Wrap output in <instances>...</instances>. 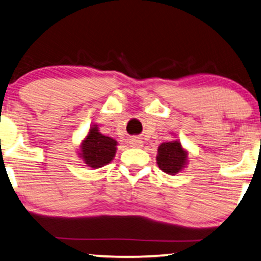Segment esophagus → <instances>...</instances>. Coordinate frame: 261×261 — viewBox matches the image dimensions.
<instances>
[{"label":"esophagus","mask_w":261,"mask_h":261,"mask_svg":"<svg viewBox=\"0 0 261 261\" xmlns=\"http://www.w3.org/2000/svg\"><path fill=\"white\" fill-rule=\"evenodd\" d=\"M130 145L133 146V147L140 148V147H142V145H144V142H142V140H140L139 138H132L130 139Z\"/></svg>","instance_id":"34e87169"}]
</instances>
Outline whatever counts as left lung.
<instances>
[{"mask_svg":"<svg viewBox=\"0 0 261 261\" xmlns=\"http://www.w3.org/2000/svg\"><path fill=\"white\" fill-rule=\"evenodd\" d=\"M187 158V152L183 151L179 142H164L158 148L156 163H158L159 169L164 172L174 174L179 172L181 167H184Z\"/></svg>","mask_w":261,"mask_h":261,"instance_id":"8db88e82","label":"left lung"}]
</instances>
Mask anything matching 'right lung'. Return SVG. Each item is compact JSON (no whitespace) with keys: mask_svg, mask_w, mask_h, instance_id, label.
<instances>
[{"mask_svg":"<svg viewBox=\"0 0 261 261\" xmlns=\"http://www.w3.org/2000/svg\"><path fill=\"white\" fill-rule=\"evenodd\" d=\"M116 141L99 133L97 127H92L82 146V155L85 164L91 167H101L112 162L116 152Z\"/></svg>","mask_w":261,"mask_h":261,"instance_id":"right-lung-1","label":"right lung"}]
</instances>
